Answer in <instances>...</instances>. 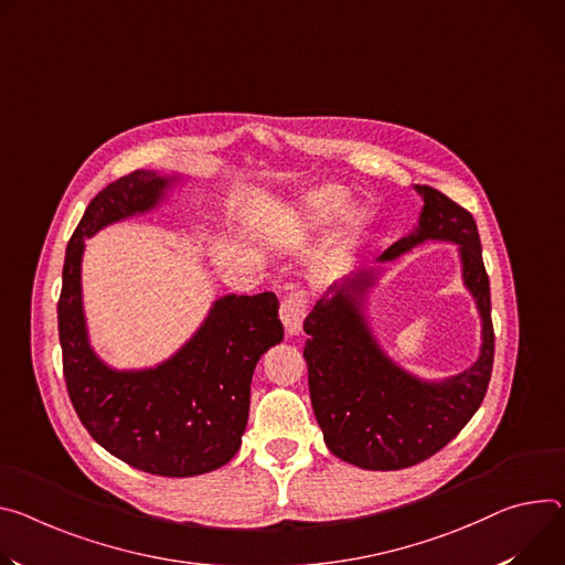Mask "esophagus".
<instances>
[{"instance_id":"obj_1","label":"esophagus","mask_w":565,"mask_h":565,"mask_svg":"<svg viewBox=\"0 0 565 565\" xmlns=\"http://www.w3.org/2000/svg\"><path fill=\"white\" fill-rule=\"evenodd\" d=\"M281 322L286 333L292 338L301 331V322L306 316V299L301 292H290L284 301H281V309H279Z\"/></svg>"}]
</instances>
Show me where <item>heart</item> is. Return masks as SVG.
<instances>
[{
	"label": "heart",
	"mask_w": 565,
	"mask_h": 565,
	"mask_svg": "<svg viewBox=\"0 0 565 565\" xmlns=\"http://www.w3.org/2000/svg\"><path fill=\"white\" fill-rule=\"evenodd\" d=\"M347 191L342 186H320L311 193H306L297 210H295V218H297V227L301 234H311V232H320L327 225H331L342 210L347 207ZM370 221V212L367 210H353L344 223L342 230V241L353 238L358 232H361Z\"/></svg>",
	"instance_id": "obj_1"
}]
</instances>
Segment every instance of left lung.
Wrapping results in <instances>:
<instances>
[{
	"mask_svg": "<svg viewBox=\"0 0 565 565\" xmlns=\"http://www.w3.org/2000/svg\"><path fill=\"white\" fill-rule=\"evenodd\" d=\"M415 189L424 198L417 227L392 243L376 259L379 266L333 284L331 295L303 320L309 333L303 361L324 444L342 461L367 471L407 469L441 450L478 413L493 367L491 295L478 225L441 191L426 184ZM426 239L458 245L462 280L483 322L479 361L444 382H424L396 366L377 344L364 313L382 264Z\"/></svg>",
	"mask_w": 565,
	"mask_h": 565,
	"instance_id": "1",
	"label": "left lung"
}]
</instances>
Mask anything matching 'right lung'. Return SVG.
Here are the masks:
<instances>
[{
	"label": "right lung",
	"mask_w": 565,
	"mask_h": 565,
	"mask_svg": "<svg viewBox=\"0 0 565 565\" xmlns=\"http://www.w3.org/2000/svg\"><path fill=\"white\" fill-rule=\"evenodd\" d=\"M178 175L135 171L96 193L72 234L63 266L58 335L81 424L132 469L191 478L221 469L241 448L259 358L284 340L275 292L218 297L200 329L164 363L115 370L89 344L81 264L85 238L156 210Z\"/></svg>",
	"instance_id": "add662e5"
}]
</instances>
